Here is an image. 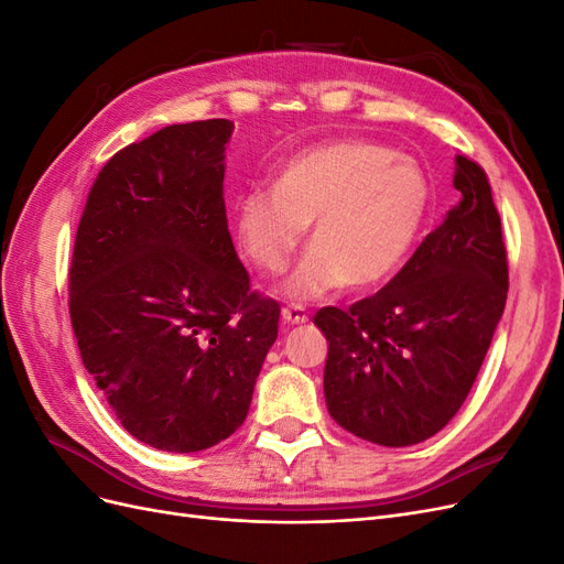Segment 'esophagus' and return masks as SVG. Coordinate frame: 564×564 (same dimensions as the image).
<instances>
[{
  "instance_id": "1",
  "label": "esophagus",
  "mask_w": 564,
  "mask_h": 564,
  "mask_svg": "<svg viewBox=\"0 0 564 564\" xmlns=\"http://www.w3.org/2000/svg\"><path fill=\"white\" fill-rule=\"evenodd\" d=\"M282 319L289 327H299V324L308 322V313H305L303 305H286V308H282Z\"/></svg>"
}]
</instances>
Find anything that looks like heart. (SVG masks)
Instances as JSON below:
<instances>
[{"label": "heart", "mask_w": 564, "mask_h": 564, "mask_svg": "<svg viewBox=\"0 0 564 564\" xmlns=\"http://www.w3.org/2000/svg\"><path fill=\"white\" fill-rule=\"evenodd\" d=\"M431 207L423 169L369 141H332L284 162L275 191L237 204V242L268 272L284 270L313 224V247L289 275V299L388 280L412 251Z\"/></svg>", "instance_id": "obj_1"}]
</instances>
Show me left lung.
<instances>
[{"instance_id":"left-lung-1","label":"left lung","mask_w":564,"mask_h":564,"mask_svg":"<svg viewBox=\"0 0 564 564\" xmlns=\"http://www.w3.org/2000/svg\"><path fill=\"white\" fill-rule=\"evenodd\" d=\"M454 187L460 202L381 292L315 315L329 340V414L373 445H419L445 429L506 308L508 259L485 169L456 155Z\"/></svg>"}]
</instances>
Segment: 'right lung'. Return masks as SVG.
Wrapping results in <instances>:
<instances>
[{"mask_svg":"<svg viewBox=\"0 0 564 564\" xmlns=\"http://www.w3.org/2000/svg\"><path fill=\"white\" fill-rule=\"evenodd\" d=\"M230 119L172 124L100 169L70 263L82 362L145 445L202 452L247 419L280 303L251 292L224 199Z\"/></svg>","mask_w":564,"mask_h":564,"instance_id":"right-lung-1","label":"right lung"}]
</instances>
